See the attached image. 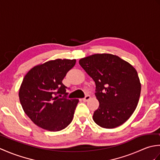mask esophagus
Wrapping results in <instances>:
<instances>
[{
  "instance_id": "esophagus-1",
  "label": "esophagus",
  "mask_w": 160,
  "mask_h": 160,
  "mask_svg": "<svg viewBox=\"0 0 160 160\" xmlns=\"http://www.w3.org/2000/svg\"><path fill=\"white\" fill-rule=\"evenodd\" d=\"M90 98H91V96H86L84 98H82V100H83L84 102H87L88 100H89Z\"/></svg>"
}]
</instances>
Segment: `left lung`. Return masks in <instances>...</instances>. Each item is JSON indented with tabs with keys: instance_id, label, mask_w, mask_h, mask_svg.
<instances>
[{
	"instance_id": "left-lung-1",
	"label": "left lung",
	"mask_w": 160,
	"mask_h": 160,
	"mask_svg": "<svg viewBox=\"0 0 160 160\" xmlns=\"http://www.w3.org/2000/svg\"><path fill=\"white\" fill-rule=\"evenodd\" d=\"M96 83L99 107L93 119L100 127L113 128L131 116L139 101L141 84L137 71L128 62L108 53L94 54L79 61Z\"/></svg>"
}]
</instances>
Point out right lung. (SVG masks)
Wrapping results in <instances>:
<instances>
[{
  "label": "right lung",
  "mask_w": 160,
  "mask_h": 160,
  "mask_svg": "<svg viewBox=\"0 0 160 160\" xmlns=\"http://www.w3.org/2000/svg\"><path fill=\"white\" fill-rule=\"evenodd\" d=\"M76 60L56 59L36 66L24 77L19 99L25 113L38 127L59 131L69 125L78 103L67 99L62 80Z\"/></svg>",
  "instance_id": "1"
}]
</instances>
